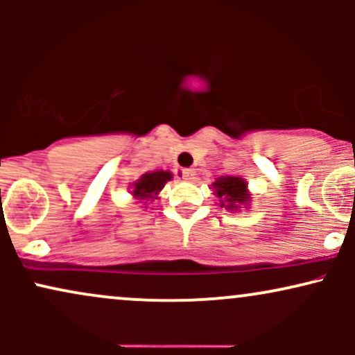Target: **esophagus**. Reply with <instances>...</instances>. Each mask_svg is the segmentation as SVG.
I'll list each match as a JSON object with an SVG mask.
<instances>
[{
    "label": "esophagus",
    "mask_w": 355,
    "mask_h": 355,
    "mask_svg": "<svg viewBox=\"0 0 355 355\" xmlns=\"http://www.w3.org/2000/svg\"><path fill=\"white\" fill-rule=\"evenodd\" d=\"M193 177H195V170H191V168H183L182 170V178H183V180L191 182V180H193Z\"/></svg>",
    "instance_id": "34e87169"
}]
</instances>
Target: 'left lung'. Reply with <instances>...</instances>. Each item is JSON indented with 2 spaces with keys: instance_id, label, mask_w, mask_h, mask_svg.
Here are the masks:
<instances>
[{
  "instance_id": "left-lung-1",
  "label": "left lung",
  "mask_w": 355,
  "mask_h": 355,
  "mask_svg": "<svg viewBox=\"0 0 355 355\" xmlns=\"http://www.w3.org/2000/svg\"><path fill=\"white\" fill-rule=\"evenodd\" d=\"M211 187L218 197L220 207L225 210H240L242 205H248L250 202L247 182L240 177H220L211 183Z\"/></svg>"
}]
</instances>
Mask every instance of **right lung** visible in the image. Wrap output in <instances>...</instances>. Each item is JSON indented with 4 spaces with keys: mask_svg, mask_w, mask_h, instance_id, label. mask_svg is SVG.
<instances>
[{
    "mask_svg": "<svg viewBox=\"0 0 355 355\" xmlns=\"http://www.w3.org/2000/svg\"><path fill=\"white\" fill-rule=\"evenodd\" d=\"M168 180H172V173L165 172V170L144 173L133 183L132 195L137 200H153V198L158 197V193Z\"/></svg>",
    "mask_w": 355,
    "mask_h": 355,
    "instance_id": "right-lung-1",
    "label": "right lung"
}]
</instances>
